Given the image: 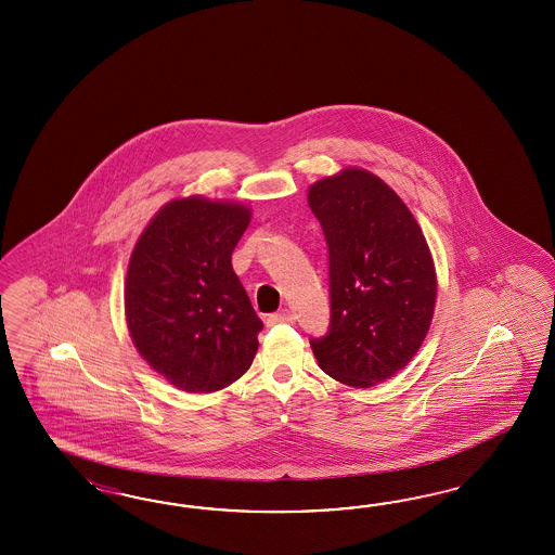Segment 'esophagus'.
Listing matches in <instances>:
<instances>
[{
    "instance_id": "1",
    "label": "esophagus",
    "mask_w": 555,
    "mask_h": 555,
    "mask_svg": "<svg viewBox=\"0 0 555 555\" xmlns=\"http://www.w3.org/2000/svg\"><path fill=\"white\" fill-rule=\"evenodd\" d=\"M267 323H269V325H279V323H295V315H293L288 309H283V311H279V313H272V315H269Z\"/></svg>"
}]
</instances>
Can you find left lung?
Wrapping results in <instances>:
<instances>
[{"label": "left lung", "instance_id": "left-lung-1", "mask_svg": "<svg viewBox=\"0 0 555 555\" xmlns=\"http://www.w3.org/2000/svg\"><path fill=\"white\" fill-rule=\"evenodd\" d=\"M330 253V332L311 339L321 370L370 388L404 369L429 332L434 258L420 223L390 186L344 168L309 189Z\"/></svg>", "mask_w": 555, "mask_h": 555}]
</instances>
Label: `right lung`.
Returning a JSON list of instances; mask_svg holds the SVG:
<instances>
[{
	"mask_svg": "<svg viewBox=\"0 0 555 555\" xmlns=\"http://www.w3.org/2000/svg\"><path fill=\"white\" fill-rule=\"evenodd\" d=\"M240 203H167L138 237L124 302L135 350L170 385L214 392L250 369L262 321L232 269L250 223Z\"/></svg>",
	"mask_w": 555,
	"mask_h": 555,
	"instance_id": "1",
	"label": "right lung"
}]
</instances>
